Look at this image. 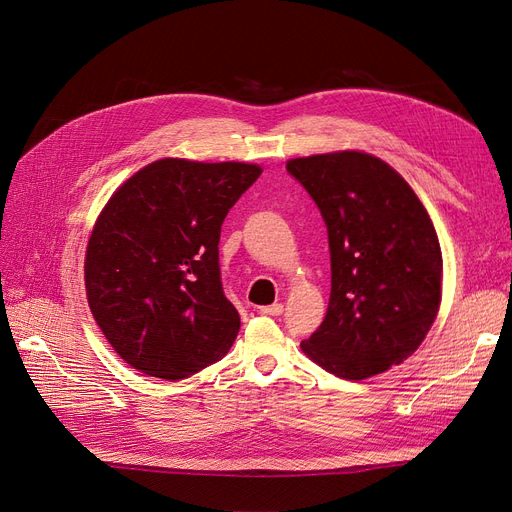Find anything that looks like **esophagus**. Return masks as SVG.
Masks as SVG:
<instances>
[{"label": "esophagus", "mask_w": 512, "mask_h": 512, "mask_svg": "<svg viewBox=\"0 0 512 512\" xmlns=\"http://www.w3.org/2000/svg\"><path fill=\"white\" fill-rule=\"evenodd\" d=\"M259 311H261L263 315H272V317H278V315H282V313H284V305H280V303H274V305L261 307Z\"/></svg>", "instance_id": "obj_1"}]
</instances>
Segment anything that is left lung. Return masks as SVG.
<instances>
[{
	"instance_id": "left-lung-1",
	"label": "left lung",
	"mask_w": 512,
	"mask_h": 512,
	"mask_svg": "<svg viewBox=\"0 0 512 512\" xmlns=\"http://www.w3.org/2000/svg\"><path fill=\"white\" fill-rule=\"evenodd\" d=\"M328 228L332 290L303 353L342 380H365L411 357L442 301V251L429 215L394 168L361 151L286 164Z\"/></svg>"
}]
</instances>
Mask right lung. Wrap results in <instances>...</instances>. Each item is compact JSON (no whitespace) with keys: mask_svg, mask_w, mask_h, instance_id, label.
Returning a JSON list of instances; mask_svg holds the SVG:
<instances>
[{"mask_svg":"<svg viewBox=\"0 0 512 512\" xmlns=\"http://www.w3.org/2000/svg\"><path fill=\"white\" fill-rule=\"evenodd\" d=\"M259 174L240 161L166 157L107 201L87 245L85 286L97 326L130 367L176 382L230 351L240 317L220 280V232Z\"/></svg>","mask_w":512,"mask_h":512,"instance_id":"1","label":"right lung"}]
</instances>
